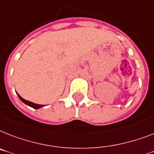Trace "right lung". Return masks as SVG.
Returning <instances> with one entry per match:
<instances>
[{
  "label": "right lung",
  "mask_w": 154,
  "mask_h": 154,
  "mask_svg": "<svg viewBox=\"0 0 154 154\" xmlns=\"http://www.w3.org/2000/svg\"><path fill=\"white\" fill-rule=\"evenodd\" d=\"M18 97H19V98H20V100H21V101H23V102L25 103L26 105H29V106H30V107L34 108V109H39V108L43 107V106H44V105H38V104H34V103H33V102H30V101H26V100H25V99L23 98L22 97H20V96L19 94H18Z\"/></svg>",
  "instance_id": "1"
}]
</instances>
